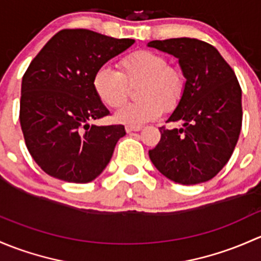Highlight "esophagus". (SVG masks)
I'll return each instance as SVG.
<instances>
[{"label": "esophagus", "mask_w": 261, "mask_h": 261, "mask_svg": "<svg viewBox=\"0 0 261 261\" xmlns=\"http://www.w3.org/2000/svg\"><path fill=\"white\" fill-rule=\"evenodd\" d=\"M141 129V127H132V125H127V127H125V132H127V133H130V132H139Z\"/></svg>", "instance_id": "34e87169"}]
</instances>
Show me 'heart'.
Returning a JSON list of instances; mask_svg holds the SVG:
<instances>
[{
    "instance_id": "heart-1",
    "label": "heart",
    "mask_w": 261,
    "mask_h": 261,
    "mask_svg": "<svg viewBox=\"0 0 261 261\" xmlns=\"http://www.w3.org/2000/svg\"><path fill=\"white\" fill-rule=\"evenodd\" d=\"M186 82L182 68L168 64L162 54L142 49L123 56L119 71L108 66L96 69L91 84L96 96L109 108H120L129 95V85L139 84L141 100L118 111L115 120L141 127L160 118L163 109L174 111L184 98Z\"/></svg>"
}]
</instances>
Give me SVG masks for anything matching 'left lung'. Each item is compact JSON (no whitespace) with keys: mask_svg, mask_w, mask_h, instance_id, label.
Instances as JSON below:
<instances>
[{"mask_svg":"<svg viewBox=\"0 0 261 261\" xmlns=\"http://www.w3.org/2000/svg\"><path fill=\"white\" fill-rule=\"evenodd\" d=\"M148 46L178 59L186 90L161 139L149 150L154 167L171 181L196 185L214 178L229 162L243 123L241 88L235 72L214 46L190 37L154 40Z\"/></svg>","mask_w":261,"mask_h":261,"instance_id":"1","label":"left lung"}]
</instances>
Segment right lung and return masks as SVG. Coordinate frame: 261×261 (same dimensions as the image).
Segmentation results:
<instances>
[{"mask_svg": "<svg viewBox=\"0 0 261 261\" xmlns=\"http://www.w3.org/2000/svg\"><path fill=\"white\" fill-rule=\"evenodd\" d=\"M134 44L85 29H65L46 42L22 76L20 124L26 147L55 178L87 184L103 172L124 125H90L109 115L93 89L96 69Z\"/></svg>", "mask_w": 261, "mask_h": 261, "instance_id": "add662e5", "label": "right lung"}]
</instances>
